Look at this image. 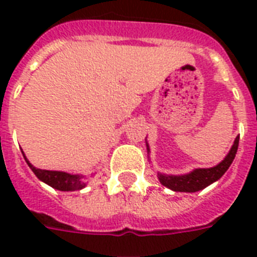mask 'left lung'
Returning a JSON list of instances; mask_svg holds the SVG:
<instances>
[{"label":"left lung","instance_id":"left-lung-1","mask_svg":"<svg viewBox=\"0 0 257 257\" xmlns=\"http://www.w3.org/2000/svg\"><path fill=\"white\" fill-rule=\"evenodd\" d=\"M239 137L240 136H237L235 139L233 145L229 149L227 156L224 157V160L220 161L219 164L215 165V167H211V168H196L192 172H189V173H185V175H165V173L157 172V177H159L160 183L164 187L169 188V189L175 192L193 193V192L201 191L204 188H207L208 185H211L212 183L217 181L228 171V168L231 167L232 161H233L236 156V152H237V147H239ZM147 151H148V153L151 152L148 143H147Z\"/></svg>","mask_w":257,"mask_h":257}]
</instances>
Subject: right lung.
Masks as SVG:
<instances>
[{
	"label": "right lung",
	"instance_id": "add662e5",
	"mask_svg": "<svg viewBox=\"0 0 257 257\" xmlns=\"http://www.w3.org/2000/svg\"><path fill=\"white\" fill-rule=\"evenodd\" d=\"M24 157H25L26 164L29 165V168L33 171V173L38 177V180H41L42 183L48 184L54 189L58 191L69 192V191H80L82 188L86 187L85 176L82 175H72V173H66V172L61 171H46V169L36 168L30 164L29 160L26 159L25 153L22 152Z\"/></svg>",
	"mask_w": 257,
	"mask_h": 257
}]
</instances>
